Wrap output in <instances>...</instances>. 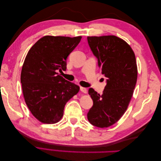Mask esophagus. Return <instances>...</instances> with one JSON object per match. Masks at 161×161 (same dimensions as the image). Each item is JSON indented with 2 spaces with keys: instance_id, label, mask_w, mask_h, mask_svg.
<instances>
[{
  "instance_id": "1",
  "label": "esophagus",
  "mask_w": 161,
  "mask_h": 161,
  "mask_svg": "<svg viewBox=\"0 0 161 161\" xmlns=\"http://www.w3.org/2000/svg\"><path fill=\"white\" fill-rule=\"evenodd\" d=\"M80 90L81 92H84V93H86V92H87V90L86 89V88H85V87L80 86Z\"/></svg>"
}]
</instances>
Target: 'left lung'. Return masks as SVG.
Segmentation results:
<instances>
[{
  "label": "left lung",
  "mask_w": 161,
  "mask_h": 161,
  "mask_svg": "<svg viewBox=\"0 0 161 161\" xmlns=\"http://www.w3.org/2000/svg\"><path fill=\"white\" fill-rule=\"evenodd\" d=\"M87 41L106 78L103 93L89 89L93 105L87 118L96 127L108 128L122 117L132 97L138 76L136 57L128 43L114 36L87 37Z\"/></svg>",
  "instance_id": "8db88e82"
}]
</instances>
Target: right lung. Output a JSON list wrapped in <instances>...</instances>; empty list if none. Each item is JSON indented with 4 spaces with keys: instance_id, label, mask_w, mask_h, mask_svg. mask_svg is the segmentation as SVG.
I'll return each instance as SVG.
<instances>
[{
    "instance_id": "obj_1",
    "label": "right lung",
    "mask_w": 161,
    "mask_h": 161,
    "mask_svg": "<svg viewBox=\"0 0 161 161\" xmlns=\"http://www.w3.org/2000/svg\"><path fill=\"white\" fill-rule=\"evenodd\" d=\"M80 40V36H44L27 53L21 74L23 93L29 109L42 123L60 120L66 103L79 91V86L58 72L66 70L68 56Z\"/></svg>"
}]
</instances>
